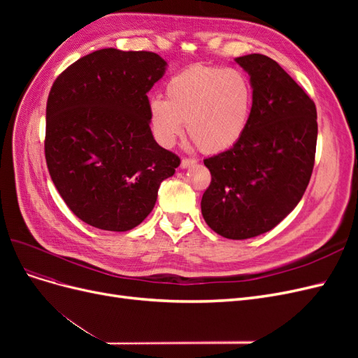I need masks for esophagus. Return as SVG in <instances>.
Segmentation results:
<instances>
[{"label":"esophagus","instance_id":"34e87169","mask_svg":"<svg viewBox=\"0 0 358 358\" xmlns=\"http://www.w3.org/2000/svg\"><path fill=\"white\" fill-rule=\"evenodd\" d=\"M196 164H197V161L192 159V158H183V159L180 161V167H182V169H188V167L196 166Z\"/></svg>","mask_w":358,"mask_h":358}]
</instances>
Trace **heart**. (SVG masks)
I'll use <instances>...</instances> for the list:
<instances>
[{
  "label": "heart",
  "mask_w": 358,
  "mask_h": 358,
  "mask_svg": "<svg viewBox=\"0 0 358 358\" xmlns=\"http://www.w3.org/2000/svg\"><path fill=\"white\" fill-rule=\"evenodd\" d=\"M167 99L148 101L150 129L157 142L171 148L187 122V131L206 154L234 146L251 122L254 91L236 69L192 66L176 73L166 86Z\"/></svg>",
  "instance_id": "obj_1"
}]
</instances>
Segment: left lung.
<instances>
[{"instance_id":"8db88e82","label":"left lung","mask_w":358,"mask_h":358,"mask_svg":"<svg viewBox=\"0 0 358 358\" xmlns=\"http://www.w3.org/2000/svg\"><path fill=\"white\" fill-rule=\"evenodd\" d=\"M254 91L251 122L230 149L204 159L212 182L203 218L227 239L267 233L296 208L317 149V107L276 61L262 53L234 59Z\"/></svg>"}]
</instances>
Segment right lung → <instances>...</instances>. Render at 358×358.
<instances>
[{
  "instance_id": "right-lung-1",
  "label": "right lung",
  "mask_w": 358,
  "mask_h": 358,
  "mask_svg": "<svg viewBox=\"0 0 358 358\" xmlns=\"http://www.w3.org/2000/svg\"><path fill=\"white\" fill-rule=\"evenodd\" d=\"M167 62L154 52L95 50L53 82L45 154L70 210L107 231H128L152 212L180 159L150 131L148 92Z\"/></svg>"
}]
</instances>
